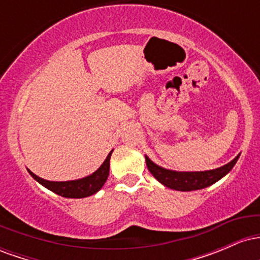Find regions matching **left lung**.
Here are the masks:
<instances>
[{
  "mask_svg": "<svg viewBox=\"0 0 260 260\" xmlns=\"http://www.w3.org/2000/svg\"><path fill=\"white\" fill-rule=\"evenodd\" d=\"M240 154L229 164L214 170L208 171H174L161 166L156 165L145 155V162H147L148 170L150 174L164 184L165 187L171 188L175 190H182V192H189V190H197L207 188L215 182L221 180L223 176H226L231 171L235 164L237 162Z\"/></svg>",
  "mask_w": 260,
  "mask_h": 260,
  "instance_id": "8db88e82",
  "label": "left lung"
}]
</instances>
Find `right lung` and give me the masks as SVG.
Returning a JSON list of instances; mask_svg holds the SVG:
<instances>
[{
	"label": "right lung",
	"instance_id": "right-lung-1",
	"mask_svg": "<svg viewBox=\"0 0 260 260\" xmlns=\"http://www.w3.org/2000/svg\"><path fill=\"white\" fill-rule=\"evenodd\" d=\"M112 151L113 150L110 151L105 161L101 164V166L96 171L92 172L91 175L85 176V177L79 178V180L47 181L32 174L30 170H28V172L41 186L47 188L51 192L56 193V194L64 197V198H85V197H90L96 192H99L104 184H105L107 177H109L110 159H111Z\"/></svg>",
	"mask_w": 260,
	"mask_h": 260
}]
</instances>
